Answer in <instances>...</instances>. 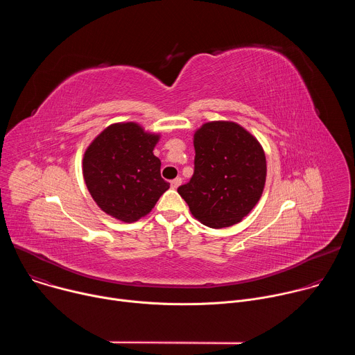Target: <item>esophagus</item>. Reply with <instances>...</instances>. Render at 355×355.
Segmentation results:
<instances>
[{
    "mask_svg": "<svg viewBox=\"0 0 355 355\" xmlns=\"http://www.w3.org/2000/svg\"><path fill=\"white\" fill-rule=\"evenodd\" d=\"M181 182H182V180L180 178V177H177L175 180H173L171 181V188H174V189H177L180 185H181Z\"/></svg>",
    "mask_w": 355,
    "mask_h": 355,
    "instance_id": "1",
    "label": "esophagus"
}]
</instances>
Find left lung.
I'll use <instances>...</instances> for the list:
<instances>
[{
    "mask_svg": "<svg viewBox=\"0 0 355 355\" xmlns=\"http://www.w3.org/2000/svg\"><path fill=\"white\" fill-rule=\"evenodd\" d=\"M195 171L178 188L192 216L212 229L230 227L254 208L267 180L261 143L241 125L211 121L193 133Z\"/></svg>",
    "mask_w": 355,
    "mask_h": 355,
    "instance_id": "obj_1",
    "label": "left lung"
}]
</instances>
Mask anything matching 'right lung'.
<instances>
[{"instance_id":"1","label":"right lung","mask_w":355,"mask_h":355,"mask_svg":"<svg viewBox=\"0 0 355 355\" xmlns=\"http://www.w3.org/2000/svg\"><path fill=\"white\" fill-rule=\"evenodd\" d=\"M160 137L137 122H116L88 144L83 175L101 211L133 223L155 208L170 188L160 175L162 162L153 153Z\"/></svg>"}]
</instances>
